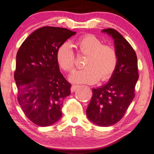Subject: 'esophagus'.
<instances>
[{
  "instance_id": "1",
  "label": "esophagus",
  "mask_w": 154,
  "mask_h": 154,
  "mask_svg": "<svg viewBox=\"0 0 154 154\" xmlns=\"http://www.w3.org/2000/svg\"><path fill=\"white\" fill-rule=\"evenodd\" d=\"M78 87H79V86H77V85H73V86H71V88H70L71 92H74L75 91L77 90V88Z\"/></svg>"
}]
</instances>
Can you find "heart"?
Segmentation results:
<instances>
[{
    "label": "heart",
    "mask_w": 154,
    "mask_h": 154,
    "mask_svg": "<svg viewBox=\"0 0 154 154\" xmlns=\"http://www.w3.org/2000/svg\"><path fill=\"white\" fill-rule=\"evenodd\" d=\"M79 54L86 56L82 70L75 71L70 77V81L77 84H94L100 79H109L118 64L119 56L116 48L103 45V41L93 35H86L75 42ZM56 60L63 70L71 72L75 67V55L68 42H64L56 51Z\"/></svg>",
    "instance_id": "1"
}]
</instances>
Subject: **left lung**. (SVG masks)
Instances as JSON below:
<instances>
[{
  "instance_id": "1",
  "label": "left lung",
  "mask_w": 154,
  "mask_h": 154,
  "mask_svg": "<svg viewBox=\"0 0 154 154\" xmlns=\"http://www.w3.org/2000/svg\"><path fill=\"white\" fill-rule=\"evenodd\" d=\"M103 32L112 36L117 51L116 68L109 82L93 88V96L86 114L91 121L99 126L107 127L119 121L135 97V87L139 75L137 58L130 43L113 29Z\"/></svg>"
}]
</instances>
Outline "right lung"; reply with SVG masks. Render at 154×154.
I'll return each mask as SVG.
<instances>
[{
    "label": "right lung",
    "mask_w": 154,
    "mask_h": 154,
    "mask_svg": "<svg viewBox=\"0 0 154 154\" xmlns=\"http://www.w3.org/2000/svg\"><path fill=\"white\" fill-rule=\"evenodd\" d=\"M75 34L64 28H40L17 51L14 75L17 100L35 124L49 126L62 116L63 102L70 94L71 84L60 72L56 55L58 47Z\"/></svg>",
    "instance_id": "right-lung-1"
}]
</instances>
